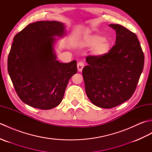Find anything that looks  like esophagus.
Instances as JSON below:
<instances>
[{
  "label": "esophagus",
  "mask_w": 152,
  "mask_h": 152,
  "mask_svg": "<svg viewBox=\"0 0 152 152\" xmlns=\"http://www.w3.org/2000/svg\"><path fill=\"white\" fill-rule=\"evenodd\" d=\"M83 67H84V64H83L82 62H79L78 63V64H77V68H78V70L79 72H81Z\"/></svg>",
  "instance_id": "esophagus-1"
}]
</instances>
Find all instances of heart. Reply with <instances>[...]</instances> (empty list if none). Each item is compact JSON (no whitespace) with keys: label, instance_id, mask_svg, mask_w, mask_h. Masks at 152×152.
Returning a JSON list of instances; mask_svg holds the SVG:
<instances>
[{"label":"heart","instance_id":"1","mask_svg":"<svg viewBox=\"0 0 152 152\" xmlns=\"http://www.w3.org/2000/svg\"><path fill=\"white\" fill-rule=\"evenodd\" d=\"M80 45L83 48H93V56L98 57L106 56L112 47L110 42L104 36L99 34L86 35L80 42Z\"/></svg>","mask_w":152,"mask_h":152}]
</instances>
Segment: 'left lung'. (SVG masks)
Returning a JSON list of instances; mask_svg holds the SVG:
<instances>
[{
	"mask_svg": "<svg viewBox=\"0 0 152 152\" xmlns=\"http://www.w3.org/2000/svg\"><path fill=\"white\" fill-rule=\"evenodd\" d=\"M114 46L106 56L86 57L82 74L87 96L93 104L111 108L129 99L143 70L144 56L137 36L118 24Z\"/></svg>",
	"mask_w": 152,
	"mask_h": 152,
	"instance_id": "left-lung-1",
	"label": "left lung"
}]
</instances>
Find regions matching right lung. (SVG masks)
Segmentation results:
<instances>
[{"mask_svg": "<svg viewBox=\"0 0 152 152\" xmlns=\"http://www.w3.org/2000/svg\"><path fill=\"white\" fill-rule=\"evenodd\" d=\"M65 28L59 21H36L13 40L8 58L9 76L19 97L32 107H56L69 80L77 72L76 61L63 63L57 60L56 37L65 36Z\"/></svg>", "mask_w": 152, "mask_h": 152, "instance_id": "1", "label": "right lung"}]
</instances>
